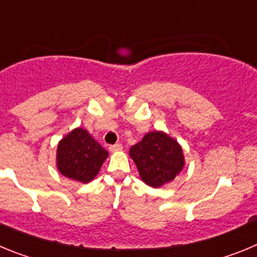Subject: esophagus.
Instances as JSON below:
<instances>
[{"label": "esophagus", "instance_id": "1", "mask_svg": "<svg viewBox=\"0 0 257 257\" xmlns=\"http://www.w3.org/2000/svg\"><path fill=\"white\" fill-rule=\"evenodd\" d=\"M121 149H123V145H121V143H116V145L110 146V151H111V152L120 151V150H121Z\"/></svg>", "mask_w": 257, "mask_h": 257}]
</instances>
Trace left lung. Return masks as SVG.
Returning <instances> with one entry per match:
<instances>
[{
	"label": "left lung",
	"instance_id": "8db88e82",
	"mask_svg": "<svg viewBox=\"0 0 257 257\" xmlns=\"http://www.w3.org/2000/svg\"><path fill=\"white\" fill-rule=\"evenodd\" d=\"M129 155L143 182L151 187L172 182L184 165L182 147L163 132L146 134L141 142L132 146Z\"/></svg>",
	"mask_w": 257,
	"mask_h": 257
}]
</instances>
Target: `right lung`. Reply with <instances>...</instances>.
Listing matches in <instances>:
<instances>
[{"mask_svg":"<svg viewBox=\"0 0 257 257\" xmlns=\"http://www.w3.org/2000/svg\"><path fill=\"white\" fill-rule=\"evenodd\" d=\"M108 152L85 129L77 128L57 146V168L62 175L87 183L93 179Z\"/></svg>","mask_w":257,"mask_h":257,"instance_id":"1","label":"right lung"}]
</instances>
